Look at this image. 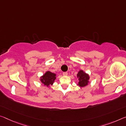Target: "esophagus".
<instances>
[{"instance_id":"esophagus-1","label":"esophagus","mask_w":126,"mask_h":126,"mask_svg":"<svg viewBox=\"0 0 126 126\" xmlns=\"http://www.w3.org/2000/svg\"><path fill=\"white\" fill-rule=\"evenodd\" d=\"M63 75L64 76H66L68 75V73L66 72H63Z\"/></svg>"}]
</instances>
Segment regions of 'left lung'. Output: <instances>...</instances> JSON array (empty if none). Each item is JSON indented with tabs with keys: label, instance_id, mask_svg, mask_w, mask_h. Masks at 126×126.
I'll list each match as a JSON object with an SVG mask.
<instances>
[{
	"label": "left lung",
	"instance_id": "1",
	"mask_svg": "<svg viewBox=\"0 0 126 126\" xmlns=\"http://www.w3.org/2000/svg\"><path fill=\"white\" fill-rule=\"evenodd\" d=\"M77 77L79 80L77 85L80 87H83L89 85L90 82V76L88 73L85 72L83 70H79L77 74Z\"/></svg>",
	"mask_w": 126,
	"mask_h": 126
}]
</instances>
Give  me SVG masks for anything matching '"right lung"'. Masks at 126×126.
<instances>
[{
  "instance_id": "obj_1",
  "label": "right lung",
  "mask_w": 126,
  "mask_h": 126,
  "mask_svg": "<svg viewBox=\"0 0 126 126\" xmlns=\"http://www.w3.org/2000/svg\"><path fill=\"white\" fill-rule=\"evenodd\" d=\"M57 79V75L51 72L50 71H47L43 76L40 77V81L43 83L45 86L49 87L50 85H52Z\"/></svg>"
}]
</instances>
